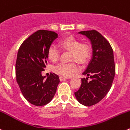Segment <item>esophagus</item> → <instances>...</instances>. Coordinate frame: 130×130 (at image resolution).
I'll list each match as a JSON object with an SVG mask.
<instances>
[{"mask_svg": "<svg viewBox=\"0 0 130 130\" xmlns=\"http://www.w3.org/2000/svg\"><path fill=\"white\" fill-rule=\"evenodd\" d=\"M68 79L67 78H65V77L63 76H59V79H60V81H64L65 79Z\"/></svg>", "mask_w": 130, "mask_h": 130, "instance_id": "1", "label": "esophagus"}]
</instances>
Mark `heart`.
Segmentation results:
<instances>
[{
	"instance_id": "heart-1",
	"label": "heart",
	"mask_w": 130,
	"mask_h": 130,
	"mask_svg": "<svg viewBox=\"0 0 130 130\" xmlns=\"http://www.w3.org/2000/svg\"><path fill=\"white\" fill-rule=\"evenodd\" d=\"M59 45L63 49L71 51V61H76L79 64L86 63L91 56V48L86 43H81L80 41L72 36H68L60 39ZM59 51L54 45H51L48 50V58L52 62H56L59 58ZM79 69L76 63H61L56 66L54 71L59 75L69 77Z\"/></svg>"
}]
</instances>
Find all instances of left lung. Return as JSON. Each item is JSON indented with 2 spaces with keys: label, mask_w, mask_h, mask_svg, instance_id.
I'll use <instances>...</instances> for the list:
<instances>
[{
  "label": "left lung",
  "mask_w": 130,
  "mask_h": 130,
  "mask_svg": "<svg viewBox=\"0 0 130 130\" xmlns=\"http://www.w3.org/2000/svg\"><path fill=\"white\" fill-rule=\"evenodd\" d=\"M79 34L91 41L93 56L83 72L87 78H82L81 86L74 94L80 104L91 106L99 102L110 90L115 74L114 56L109 43L99 31L87 30Z\"/></svg>",
  "instance_id": "left-lung-1"
}]
</instances>
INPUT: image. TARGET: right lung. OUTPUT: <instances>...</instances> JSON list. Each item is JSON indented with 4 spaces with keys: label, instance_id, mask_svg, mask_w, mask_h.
Wrapping results in <instances>:
<instances>
[{
    "label": "right lung",
    "instance_id": "obj_1",
    "mask_svg": "<svg viewBox=\"0 0 130 130\" xmlns=\"http://www.w3.org/2000/svg\"><path fill=\"white\" fill-rule=\"evenodd\" d=\"M57 37L54 31L38 30L23 41L18 51L16 80L26 100L34 106L48 104L60 82L54 73H51L46 79L41 74L47 65L48 48Z\"/></svg>",
    "mask_w": 130,
    "mask_h": 130
}]
</instances>
